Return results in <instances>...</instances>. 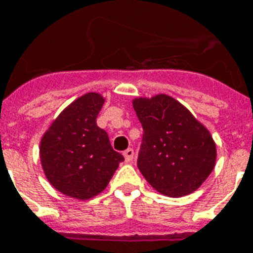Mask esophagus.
Here are the masks:
<instances>
[{"label":"esophagus","instance_id":"obj_1","mask_svg":"<svg viewBox=\"0 0 253 253\" xmlns=\"http://www.w3.org/2000/svg\"><path fill=\"white\" fill-rule=\"evenodd\" d=\"M134 155H135V152L132 148H127L126 151L123 152V157H125V161H126L127 163H130V162L134 159Z\"/></svg>","mask_w":253,"mask_h":253}]
</instances>
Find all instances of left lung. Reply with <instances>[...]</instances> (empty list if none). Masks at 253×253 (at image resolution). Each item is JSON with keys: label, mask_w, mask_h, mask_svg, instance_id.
Listing matches in <instances>:
<instances>
[{"label": "left lung", "mask_w": 253, "mask_h": 253, "mask_svg": "<svg viewBox=\"0 0 253 253\" xmlns=\"http://www.w3.org/2000/svg\"><path fill=\"white\" fill-rule=\"evenodd\" d=\"M132 106L143 127L138 169L158 192L180 198L198 190L216 162L210 131L166 94L136 98Z\"/></svg>", "instance_id": "1"}]
</instances>
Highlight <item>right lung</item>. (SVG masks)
Masks as SVG:
<instances>
[{
  "label": "right lung",
  "instance_id": "add662e5",
  "mask_svg": "<svg viewBox=\"0 0 253 253\" xmlns=\"http://www.w3.org/2000/svg\"><path fill=\"white\" fill-rule=\"evenodd\" d=\"M105 103L98 92H87L69 105L41 139L40 158L50 184L65 195L86 200L101 194L125 161L114 151L109 135L96 126Z\"/></svg>",
  "mask_w": 253,
  "mask_h": 253
}]
</instances>
